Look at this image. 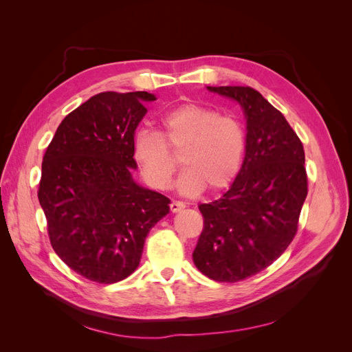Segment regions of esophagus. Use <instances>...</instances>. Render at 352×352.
<instances>
[{
    "instance_id": "esophagus-1",
    "label": "esophagus",
    "mask_w": 352,
    "mask_h": 352,
    "mask_svg": "<svg viewBox=\"0 0 352 352\" xmlns=\"http://www.w3.org/2000/svg\"><path fill=\"white\" fill-rule=\"evenodd\" d=\"M186 206H185V202H182V201H173L172 204H170V210H172V212H179L180 210H184Z\"/></svg>"
}]
</instances>
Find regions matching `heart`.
<instances>
[{
  "label": "heart",
  "mask_w": 352,
  "mask_h": 352,
  "mask_svg": "<svg viewBox=\"0 0 352 352\" xmlns=\"http://www.w3.org/2000/svg\"><path fill=\"white\" fill-rule=\"evenodd\" d=\"M162 132L140 131L133 138L132 154L145 182L154 189L168 188L177 168V153L185 166L177 189L195 195L225 189L238 175L245 154L242 126L206 105L189 102L166 113ZM170 149L168 151V148Z\"/></svg>",
  "instance_id": "b5f03b06"
}]
</instances>
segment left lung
<instances>
[{
	"mask_svg": "<svg viewBox=\"0 0 352 352\" xmlns=\"http://www.w3.org/2000/svg\"><path fill=\"white\" fill-rule=\"evenodd\" d=\"M207 89L241 105L247 119V145L228 192L198 206L204 229L192 257L207 278L235 283L269 267L292 242L308 192L305 154L283 114L258 91Z\"/></svg>",
	"mask_w": 352,
	"mask_h": 352,
	"instance_id": "8db88e82",
	"label": "left lung"
}]
</instances>
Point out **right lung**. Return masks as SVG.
I'll use <instances>...</instances> for the list:
<instances>
[{
  "label": "right lung",
  "instance_id": "1",
  "mask_svg": "<svg viewBox=\"0 0 352 352\" xmlns=\"http://www.w3.org/2000/svg\"><path fill=\"white\" fill-rule=\"evenodd\" d=\"M154 94L101 92L65 117L42 160L38 198L50 242L69 267L116 283L141 261L144 243L170 199L138 185L135 131Z\"/></svg>",
  "mask_w": 352,
  "mask_h": 352
}]
</instances>
